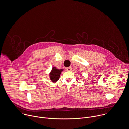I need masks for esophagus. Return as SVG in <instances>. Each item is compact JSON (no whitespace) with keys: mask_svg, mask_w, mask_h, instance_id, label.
<instances>
[{"mask_svg":"<svg viewBox=\"0 0 129 129\" xmlns=\"http://www.w3.org/2000/svg\"><path fill=\"white\" fill-rule=\"evenodd\" d=\"M71 70H72V67H68V68H66V70L68 71H71Z\"/></svg>","mask_w":129,"mask_h":129,"instance_id":"obj_1","label":"esophagus"}]
</instances>
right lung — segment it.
<instances>
[{
	"instance_id": "right-lung-1",
	"label": "right lung",
	"mask_w": 129,
	"mask_h": 129,
	"mask_svg": "<svg viewBox=\"0 0 129 129\" xmlns=\"http://www.w3.org/2000/svg\"><path fill=\"white\" fill-rule=\"evenodd\" d=\"M63 69H58L56 67H53L52 70L49 74L50 79L52 82L56 83L59 79V77L61 72H62Z\"/></svg>"
}]
</instances>
